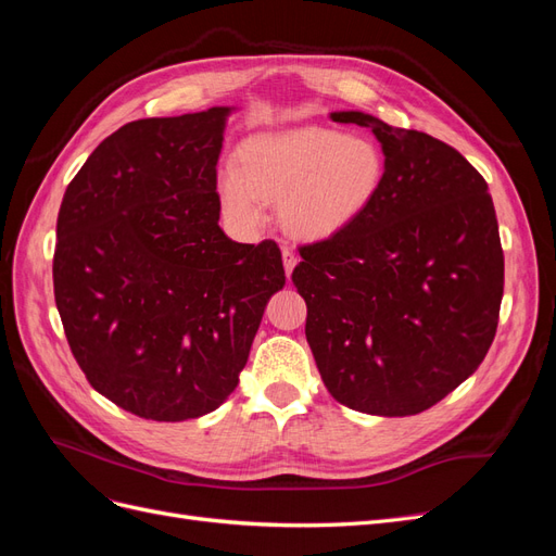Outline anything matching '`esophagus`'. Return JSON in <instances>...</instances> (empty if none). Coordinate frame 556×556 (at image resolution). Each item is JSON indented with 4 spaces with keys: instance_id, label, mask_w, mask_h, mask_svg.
Instances as JSON below:
<instances>
[{
    "instance_id": "esophagus-1",
    "label": "esophagus",
    "mask_w": 556,
    "mask_h": 556,
    "mask_svg": "<svg viewBox=\"0 0 556 556\" xmlns=\"http://www.w3.org/2000/svg\"><path fill=\"white\" fill-rule=\"evenodd\" d=\"M296 262H299V260H296L294 252H292L288 245H282V264H285V274H288V278L292 276Z\"/></svg>"
}]
</instances>
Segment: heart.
I'll return each instance as SVG.
<instances>
[{"label": "heart", "mask_w": 556, "mask_h": 556, "mask_svg": "<svg viewBox=\"0 0 556 556\" xmlns=\"http://www.w3.org/2000/svg\"><path fill=\"white\" fill-rule=\"evenodd\" d=\"M384 180V155L366 137L325 127L255 134L241 143L237 166L217 176L231 225L264 223V201H278L282 227L299 239H327L371 206Z\"/></svg>", "instance_id": "1"}]
</instances>
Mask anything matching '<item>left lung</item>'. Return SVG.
<instances>
[{
	"label": "left lung",
	"instance_id": "8db88e82",
	"mask_svg": "<svg viewBox=\"0 0 556 556\" xmlns=\"http://www.w3.org/2000/svg\"><path fill=\"white\" fill-rule=\"evenodd\" d=\"M384 180L355 223L299 248L306 341L329 394L384 417L417 415L470 376L490 350L503 296V250L484 178L452 146L359 111Z\"/></svg>",
	"mask_w": 556,
	"mask_h": 556
}]
</instances>
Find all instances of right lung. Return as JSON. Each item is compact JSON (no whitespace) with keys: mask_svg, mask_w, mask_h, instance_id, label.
<instances>
[{"mask_svg":"<svg viewBox=\"0 0 556 556\" xmlns=\"http://www.w3.org/2000/svg\"><path fill=\"white\" fill-rule=\"evenodd\" d=\"M229 113L123 125L92 150L58 213L55 304L80 371L155 422L225 403L285 285L276 241L237 243L217 225Z\"/></svg>","mask_w":556,"mask_h":556,"instance_id":"1","label":"right lung"}]
</instances>
